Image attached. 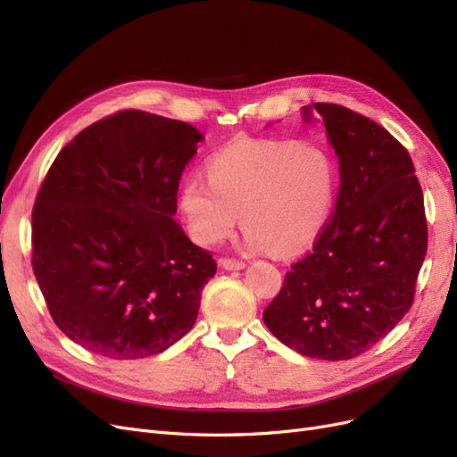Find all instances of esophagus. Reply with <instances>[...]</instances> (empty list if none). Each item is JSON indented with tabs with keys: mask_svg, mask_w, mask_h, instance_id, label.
<instances>
[{
	"mask_svg": "<svg viewBox=\"0 0 457 457\" xmlns=\"http://www.w3.org/2000/svg\"><path fill=\"white\" fill-rule=\"evenodd\" d=\"M219 265L223 267L225 270H242V269H245V262L237 261V259H219Z\"/></svg>",
	"mask_w": 457,
	"mask_h": 457,
	"instance_id": "obj_1",
	"label": "esophagus"
}]
</instances>
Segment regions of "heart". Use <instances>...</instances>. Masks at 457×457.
<instances>
[{
  "instance_id": "b5f03b06",
  "label": "heart",
  "mask_w": 457,
  "mask_h": 457,
  "mask_svg": "<svg viewBox=\"0 0 457 457\" xmlns=\"http://www.w3.org/2000/svg\"><path fill=\"white\" fill-rule=\"evenodd\" d=\"M188 175L179 207L198 244L215 245L242 223L250 252L292 253L316 240L336 200V163L312 143L237 141Z\"/></svg>"
}]
</instances>
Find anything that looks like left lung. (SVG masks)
<instances>
[{"mask_svg":"<svg viewBox=\"0 0 457 457\" xmlns=\"http://www.w3.org/2000/svg\"><path fill=\"white\" fill-rule=\"evenodd\" d=\"M339 160L336 213L286 274L262 320L289 349L349 361L403 320L427 253L423 192L408 150L370 118L314 103Z\"/></svg>","mask_w":457,"mask_h":457,"instance_id":"left-lung-1","label":"left lung"}]
</instances>
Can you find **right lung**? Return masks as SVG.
Returning a JSON list of instances; mask_svg holds the SVG:
<instances>
[{"instance_id": "add662e5", "label": "right lung", "mask_w": 457, "mask_h": 457, "mask_svg": "<svg viewBox=\"0 0 457 457\" xmlns=\"http://www.w3.org/2000/svg\"><path fill=\"white\" fill-rule=\"evenodd\" d=\"M202 139L187 121L123 110L54 158L32 213V267L54 324L79 347L135 361L195 326L217 265L173 217Z\"/></svg>"}]
</instances>
